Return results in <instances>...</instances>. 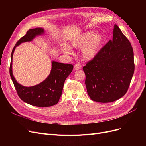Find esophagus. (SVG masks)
Instances as JSON below:
<instances>
[{"label":"esophagus","mask_w":146,"mask_h":146,"mask_svg":"<svg viewBox=\"0 0 146 146\" xmlns=\"http://www.w3.org/2000/svg\"><path fill=\"white\" fill-rule=\"evenodd\" d=\"M81 67V66L80 64H76L74 66V70H79Z\"/></svg>","instance_id":"1"}]
</instances>
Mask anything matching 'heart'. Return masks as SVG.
I'll use <instances>...</instances> for the list:
<instances>
[{
  "label": "heart",
  "mask_w": 146,
  "mask_h": 146,
  "mask_svg": "<svg viewBox=\"0 0 146 146\" xmlns=\"http://www.w3.org/2000/svg\"><path fill=\"white\" fill-rule=\"evenodd\" d=\"M104 42V37L101 33L94 31H86L74 36L69 42V47L81 49V56L83 60H94L100 52ZM63 51L70 54L71 51L67 46L63 47Z\"/></svg>",
  "instance_id": "b5f03b06"
}]
</instances>
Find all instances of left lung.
Masks as SVG:
<instances>
[{
    "label": "left lung",
    "mask_w": 146,
    "mask_h": 146,
    "mask_svg": "<svg viewBox=\"0 0 146 146\" xmlns=\"http://www.w3.org/2000/svg\"><path fill=\"white\" fill-rule=\"evenodd\" d=\"M83 70L88 94L92 101L111 102L126 94L134 72V52L117 25L113 29L112 40Z\"/></svg>",
    "instance_id": "obj_1"
}]
</instances>
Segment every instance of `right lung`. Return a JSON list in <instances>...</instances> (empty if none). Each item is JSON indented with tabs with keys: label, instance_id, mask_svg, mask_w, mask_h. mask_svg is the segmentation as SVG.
Returning a JSON list of instances; mask_svg holds the SVG:
<instances>
[{
	"label": "right lung",
	"instance_id": "right-lung-1",
	"mask_svg": "<svg viewBox=\"0 0 146 146\" xmlns=\"http://www.w3.org/2000/svg\"><path fill=\"white\" fill-rule=\"evenodd\" d=\"M44 34L45 31L42 28L30 29L28 31L25 35L21 38L13 48L9 70L11 78L19 98L24 102L38 107H48L58 103L62 94L65 80L73 68L72 64L52 61L50 73L40 83L27 87L18 83L12 72V58L15 48L21 43L32 41L36 36Z\"/></svg>",
	"mask_w": 146,
	"mask_h": 146
}]
</instances>
